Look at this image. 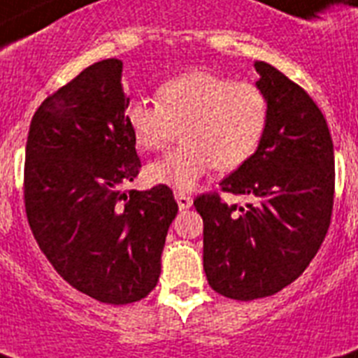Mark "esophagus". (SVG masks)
I'll list each match as a JSON object with an SVG mask.
<instances>
[{"label": "esophagus", "instance_id": "obj_1", "mask_svg": "<svg viewBox=\"0 0 358 358\" xmlns=\"http://www.w3.org/2000/svg\"><path fill=\"white\" fill-rule=\"evenodd\" d=\"M174 199H176V202H178L180 210H187V208H191V204H193L191 195H187V193H184V191H174Z\"/></svg>", "mask_w": 358, "mask_h": 358}]
</instances>
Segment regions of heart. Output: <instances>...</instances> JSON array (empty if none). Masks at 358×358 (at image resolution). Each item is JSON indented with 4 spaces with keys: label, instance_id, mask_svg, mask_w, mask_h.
<instances>
[{
    "label": "heart",
    "instance_id": "obj_1",
    "mask_svg": "<svg viewBox=\"0 0 358 358\" xmlns=\"http://www.w3.org/2000/svg\"><path fill=\"white\" fill-rule=\"evenodd\" d=\"M135 145L165 150L182 128L184 145L146 169L154 184L193 189L215 165L234 171L249 159L267 124V98L250 81L191 70L157 87L156 103L135 100L124 109Z\"/></svg>",
    "mask_w": 358,
    "mask_h": 358
}]
</instances>
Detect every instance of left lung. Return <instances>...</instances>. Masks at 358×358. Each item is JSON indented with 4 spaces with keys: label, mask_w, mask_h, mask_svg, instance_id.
Here are the masks:
<instances>
[{
    "label": "left lung",
    "mask_w": 358,
    "mask_h": 358,
    "mask_svg": "<svg viewBox=\"0 0 358 358\" xmlns=\"http://www.w3.org/2000/svg\"><path fill=\"white\" fill-rule=\"evenodd\" d=\"M267 98L266 131L256 152L221 182L247 208L219 193L195 199L204 223V271L217 294L252 301L280 292L322 247L333 213L334 150L325 117L303 87L256 61Z\"/></svg>",
    "instance_id": "1"
}]
</instances>
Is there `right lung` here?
<instances>
[{
	"label": "right lung",
	"instance_id": "right-lung-1",
	"mask_svg": "<svg viewBox=\"0 0 358 358\" xmlns=\"http://www.w3.org/2000/svg\"><path fill=\"white\" fill-rule=\"evenodd\" d=\"M122 61L103 59L50 94L31 119L24 202L55 271L108 305L156 288L178 204L167 185L126 189L141 159L124 109Z\"/></svg>",
	"mask_w": 358,
	"mask_h": 358
}]
</instances>
